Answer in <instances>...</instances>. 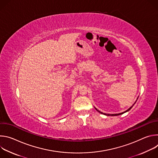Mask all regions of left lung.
<instances>
[{
  "instance_id": "8db88e82",
  "label": "left lung",
  "mask_w": 158,
  "mask_h": 158,
  "mask_svg": "<svg viewBox=\"0 0 158 158\" xmlns=\"http://www.w3.org/2000/svg\"><path fill=\"white\" fill-rule=\"evenodd\" d=\"M138 98H137V100H138ZM136 100V101H137ZM136 102H135L134 104H133V105L131 106V107H130L128 109H127L126 111H124V112H121V113H119V114H106V113H104V112H101L100 110H98L95 107H94V108L96 109V110L98 111V112H99V113H101V114H104V115H106V116H119V115H121V114H124V113H125V112H127V111H129L132 107H133V106L134 105V104L136 102Z\"/></svg>"
}]
</instances>
